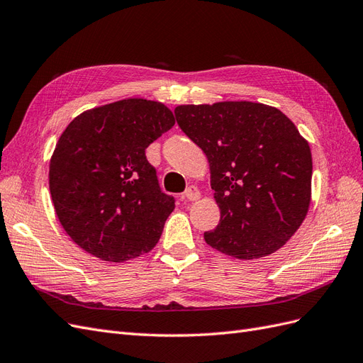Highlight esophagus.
<instances>
[{"instance_id": "34e87169", "label": "esophagus", "mask_w": 363, "mask_h": 363, "mask_svg": "<svg viewBox=\"0 0 363 363\" xmlns=\"http://www.w3.org/2000/svg\"><path fill=\"white\" fill-rule=\"evenodd\" d=\"M200 196H201V194H200L199 188H196V186H189V188L186 189L184 194H183V200H186V201H195V200H199Z\"/></svg>"}]
</instances>
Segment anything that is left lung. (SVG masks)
I'll list each match as a JSON object with an SVG mask.
<instances>
[{
	"label": "left lung",
	"mask_w": 363,
	"mask_h": 363,
	"mask_svg": "<svg viewBox=\"0 0 363 363\" xmlns=\"http://www.w3.org/2000/svg\"><path fill=\"white\" fill-rule=\"evenodd\" d=\"M175 118L211 167L221 219L204 240L240 260L272 255L309 211V142L279 108L252 101L183 104Z\"/></svg>",
	"instance_id": "left-lung-1"
}]
</instances>
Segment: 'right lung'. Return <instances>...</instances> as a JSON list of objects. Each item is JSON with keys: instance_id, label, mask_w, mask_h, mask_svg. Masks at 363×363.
Returning <instances> with one entry per match:
<instances>
[{"instance_id": "add662e5", "label": "right lung", "mask_w": 363, "mask_h": 363, "mask_svg": "<svg viewBox=\"0 0 363 363\" xmlns=\"http://www.w3.org/2000/svg\"><path fill=\"white\" fill-rule=\"evenodd\" d=\"M174 124L164 104L127 98L89 108L63 130L50 160V192L80 248L121 263L156 247L175 204L145 150Z\"/></svg>"}]
</instances>
